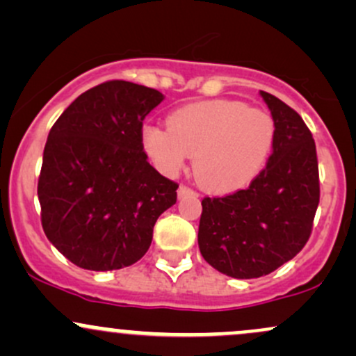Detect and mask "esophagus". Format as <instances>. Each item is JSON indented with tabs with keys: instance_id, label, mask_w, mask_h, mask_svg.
<instances>
[{
	"instance_id": "34e87169",
	"label": "esophagus",
	"mask_w": 356,
	"mask_h": 356,
	"mask_svg": "<svg viewBox=\"0 0 356 356\" xmlns=\"http://www.w3.org/2000/svg\"><path fill=\"white\" fill-rule=\"evenodd\" d=\"M177 194H179V197H184V195H197V192H195L194 189H191L189 186H182L179 187V191H177Z\"/></svg>"
}]
</instances>
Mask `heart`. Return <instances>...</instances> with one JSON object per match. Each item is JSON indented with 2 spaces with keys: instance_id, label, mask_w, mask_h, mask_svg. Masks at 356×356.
<instances>
[{
  "instance_id": "b5f03b06",
  "label": "heart",
  "mask_w": 356,
  "mask_h": 356,
  "mask_svg": "<svg viewBox=\"0 0 356 356\" xmlns=\"http://www.w3.org/2000/svg\"><path fill=\"white\" fill-rule=\"evenodd\" d=\"M167 129L145 127L142 144L164 174H175L194 155L195 181L206 191L243 189L264 169L275 147L271 113L246 102L216 99L174 110Z\"/></svg>"
}]
</instances>
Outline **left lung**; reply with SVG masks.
<instances>
[{"label": "left lung", "mask_w": 356, "mask_h": 356, "mask_svg": "<svg viewBox=\"0 0 356 356\" xmlns=\"http://www.w3.org/2000/svg\"><path fill=\"white\" fill-rule=\"evenodd\" d=\"M276 125L266 169L246 189L204 197L199 249L222 275L251 280L293 259L313 231L320 202L314 138L303 118L284 102L261 92Z\"/></svg>", "instance_id": "1"}]
</instances>
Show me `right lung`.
<instances>
[{"instance_id": "add662e5", "label": "right lung", "mask_w": 356, "mask_h": 356, "mask_svg": "<svg viewBox=\"0 0 356 356\" xmlns=\"http://www.w3.org/2000/svg\"><path fill=\"white\" fill-rule=\"evenodd\" d=\"M155 88L108 80L81 93L48 134L38 177L42 226L79 268L137 263L179 184L147 162L142 125L161 104Z\"/></svg>"}]
</instances>
